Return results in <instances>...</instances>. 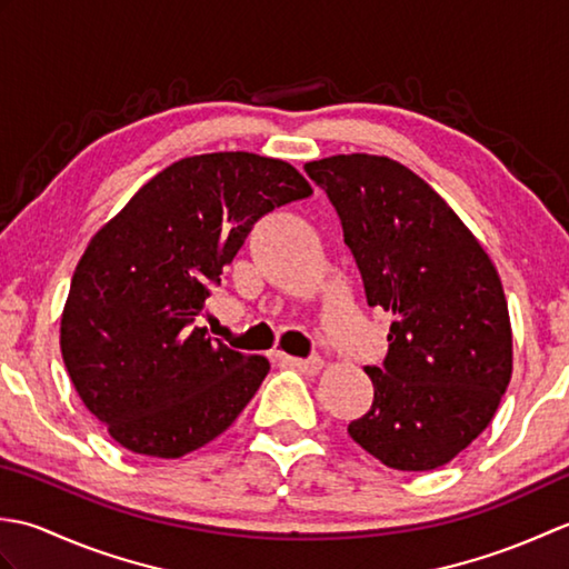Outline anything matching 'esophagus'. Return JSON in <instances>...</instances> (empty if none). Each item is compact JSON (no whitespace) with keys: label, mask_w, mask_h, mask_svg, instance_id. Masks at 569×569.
<instances>
[{"label":"esophagus","mask_w":569,"mask_h":569,"mask_svg":"<svg viewBox=\"0 0 569 569\" xmlns=\"http://www.w3.org/2000/svg\"><path fill=\"white\" fill-rule=\"evenodd\" d=\"M288 367H296L306 373H318L322 369V359L320 357H310V359H298V357H283Z\"/></svg>","instance_id":"esophagus-1"}]
</instances>
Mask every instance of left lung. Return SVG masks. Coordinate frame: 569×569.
<instances>
[{"label":"left lung","mask_w":569,"mask_h":569,"mask_svg":"<svg viewBox=\"0 0 569 569\" xmlns=\"http://www.w3.org/2000/svg\"><path fill=\"white\" fill-rule=\"evenodd\" d=\"M342 220L371 308L396 318L373 403L347 432L391 469L430 471L487 430L513 371L497 266L455 210L386 156L306 163Z\"/></svg>","instance_id":"8db88e82"}]
</instances>
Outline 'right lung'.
Instances as JSON below:
<instances>
[{"label": "right lung", "mask_w": 569, "mask_h": 569, "mask_svg": "<svg viewBox=\"0 0 569 569\" xmlns=\"http://www.w3.org/2000/svg\"><path fill=\"white\" fill-rule=\"evenodd\" d=\"M312 196L291 163L249 151L188 156L98 229L72 273L60 352L84 408L129 452L176 459L222 435L269 359L196 328L263 214Z\"/></svg>", "instance_id": "1"}]
</instances>
